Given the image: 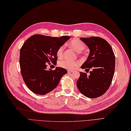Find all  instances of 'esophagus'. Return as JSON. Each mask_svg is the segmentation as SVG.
<instances>
[{
	"mask_svg": "<svg viewBox=\"0 0 131 131\" xmlns=\"http://www.w3.org/2000/svg\"><path fill=\"white\" fill-rule=\"evenodd\" d=\"M68 72V73H72V72H73V71H71V70H68L67 71Z\"/></svg>",
	"mask_w": 131,
	"mask_h": 131,
	"instance_id": "esophagus-1",
	"label": "esophagus"
}]
</instances>
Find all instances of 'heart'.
<instances>
[{
	"mask_svg": "<svg viewBox=\"0 0 131 131\" xmlns=\"http://www.w3.org/2000/svg\"><path fill=\"white\" fill-rule=\"evenodd\" d=\"M69 45L71 47L74 49L77 52H80L85 49L86 47V44L83 41L78 39H73L69 42ZM63 52H64V46H61L58 48L57 51V56L58 57L61 58L63 56ZM59 66L62 68H64L69 70H72L75 69L79 65L78 61H73L68 60H61L59 62L58 64Z\"/></svg>",
	"mask_w": 131,
	"mask_h": 131,
	"instance_id": "obj_1",
	"label": "heart"
}]
</instances>
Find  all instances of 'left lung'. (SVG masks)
<instances>
[{
    "label": "left lung",
    "instance_id": "left-lung-1",
    "mask_svg": "<svg viewBox=\"0 0 131 131\" xmlns=\"http://www.w3.org/2000/svg\"><path fill=\"white\" fill-rule=\"evenodd\" d=\"M90 50L87 60L81 68L90 69V74L80 72L77 85L81 93L90 98L103 95L112 83L115 70V56L109 43L99 37L81 38ZM87 72V71H86Z\"/></svg>",
    "mask_w": 131,
    "mask_h": 131
}]
</instances>
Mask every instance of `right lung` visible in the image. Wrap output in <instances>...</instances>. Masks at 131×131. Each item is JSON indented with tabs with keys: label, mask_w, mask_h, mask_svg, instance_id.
Masks as SVG:
<instances>
[{
	"label": "right lung",
	"mask_w": 131,
	"mask_h": 131,
	"mask_svg": "<svg viewBox=\"0 0 131 131\" xmlns=\"http://www.w3.org/2000/svg\"><path fill=\"white\" fill-rule=\"evenodd\" d=\"M70 38L35 35L24 42L20 51L19 63L23 79L27 88L37 94L44 95L54 90L66 69L56 67L47 70L48 65H56L57 51Z\"/></svg>",
	"instance_id": "1"
}]
</instances>
